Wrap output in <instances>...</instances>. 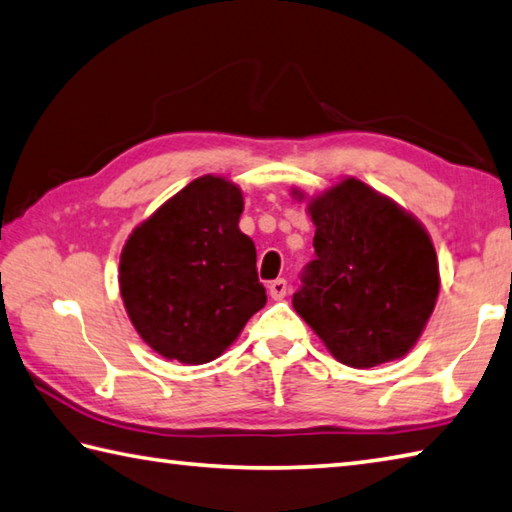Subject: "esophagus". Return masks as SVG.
Here are the masks:
<instances>
[{"mask_svg":"<svg viewBox=\"0 0 512 512\" xmlns=\"http://www.w3.org/2000/svg\"><path fill=\"white\" fill-rule=\"evenodd\" d=\"M287 289H289V285L285 278H276V281L269 283V296H272L274 301H281V298L287 296Z\"/></svg>","mask_w":512,"mask_h":512,"instance_id":"esophagus-1","label":"esophagus"}]
</instances>
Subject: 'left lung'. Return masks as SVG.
Segmentation results:
<instances>
[{
	"mask_svg": "<svg viewBox=\"0 0 512 512\" xmlns=\"http://www.w3.org/2000/svg\"><path fill=\"white\" fill-rule=\"evenodd\" d=\"M314 260L292 296L296 314L336 361L374 368L406 356L439 294L428 231L356 178L312 198Z\"/></svg>",
	"mask_w": 512,
	"mask_h": 512,
	"instance_id": "left-lung-1",
	"label": "left lung"
}]
</instances>
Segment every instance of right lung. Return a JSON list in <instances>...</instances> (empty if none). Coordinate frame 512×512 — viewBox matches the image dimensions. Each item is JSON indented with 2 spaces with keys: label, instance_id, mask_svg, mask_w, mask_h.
<instances>
[{
  "label": "right lung",
  "instance_id": "1",
  "mask_svg": "<svg viewBox=\"0 0 512 512\" xmlns=\"http://www.w3.org/2000/svg\"><path fill=\"white\" fill-rule=\"evenodd\" d=\"M240 214V189L202 176L133 229L124 245V307L142 341L165 359L214 361L267 303L256 247L238 229Z\"/></svg>",
  "mask_w": 512,
  "mask_h": 512
}]
</instances>
